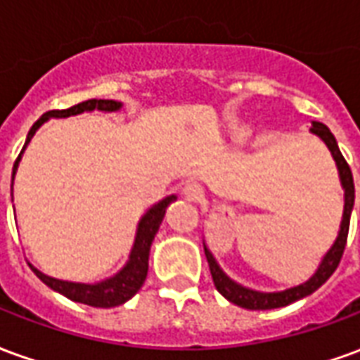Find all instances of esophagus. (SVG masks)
Returning <instances> with one entry per match:
<instances>
[{"label": "esophagus", "instance_id": "obj_1", "mask_svg": "<svg viewBox=\"0 0 360 360\" xmlns=\"http://www.w3.org/2000/svg\"><path fill=\"white\" fill-rule=\"evenodd\" d=\"M183 195L187 200H193V202H198L204 198V188L198 185V183H187L183 187Z\"/></svg>", "mask_w": 360, "mask_h": 360}]
</instances>
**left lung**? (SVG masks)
I'll list each match as a JSON object with an SVG mask.
<instances>
[{"label":"left lung","instance_id":"8db88e82","mask_svg":"<svg viewBox=\"0 0 360 360\" xmlns=\"http://www.w3.org/2000/svg\"><path fill=\"white\" fill-rule=\"evenodd\" d=\"M312 133L320 136L322 141L326 142V146L332 152L333 160H335V165H338V172H340L341 187L345 191V206H343V219H341L340 233H338V239L332 245V249L326 252V257L322 258V262L318 266V270L314 271V276L304 281L301 285L291 287V289H285V291H278V293H260V291H252L249 287H243L239 283H235L233 279L227 278L224 270L219 268L216 258L212 255L208 247L204 245V255H206V260H208V266H210L212 279H214V285L218 289L219 293L226 297L227 301H231L237 307H243V309L249 310H268V309H279V307H287L291 302L299 301L307 295H312L316 291L318 287L324 285L328 278L332 276L335 268L340 266V260L343 257V250H345V245H347V233H349V221H351V212H353V204H355V183H353V173H351V167L345 162V158L340 152V146L335 142V136L330 133V129L324 125V123H318V121H312Z\"/></svg>","mask_w":360,"mask_h":360}]
</instances>
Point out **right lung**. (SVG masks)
Returning <instances> with one entry per match:
<instances>
[{
  "label": "right lung",
  "instance_id": "add662e5",
  "mask_svg": "<svg viewBox=\"0 0 360 360\" xmlns=\"http://www.w3.org/2000/svg\"><path fill=\"white\" fill-rule=\"evenodd\" d=\"M117 111L121 110V102H115V100H86V102H81L69 108V110H51L48 113H44L42 117L36 121L32 129L28 131L27 142L20 150L19 158L15 160V165H13V179H15V173H17V167H19L20 156L22 152L28 146L30 139L34 136V133L40 129V127L48 121L50 117H69V115H77V113H82V111ZM11 195H13V181H11ZM177 196H165L164 200H160L158 204H154L150 208L142 219L139 221V227H136V237H134V245L131 249V255H129V260L127 264L123 266V270L117 271L113 278H108L100 281V283H73V281H63V279H56L46 276L40 270H36L34 266H30L38 278L42 279L44 283L48 287H51L53 291L65 295L67 299H71L75 302H82V304H89V307H98V309H111V307H119L127 302L131 297H133L139 289L144 283L146 279V274H148V255H150V245L154 241V235L158 233L160 229V224L164 219L165 208L175 200Z\"/></svg>",
  "mask_w": 360,
  "mask_h": 360
}]
</instances>
